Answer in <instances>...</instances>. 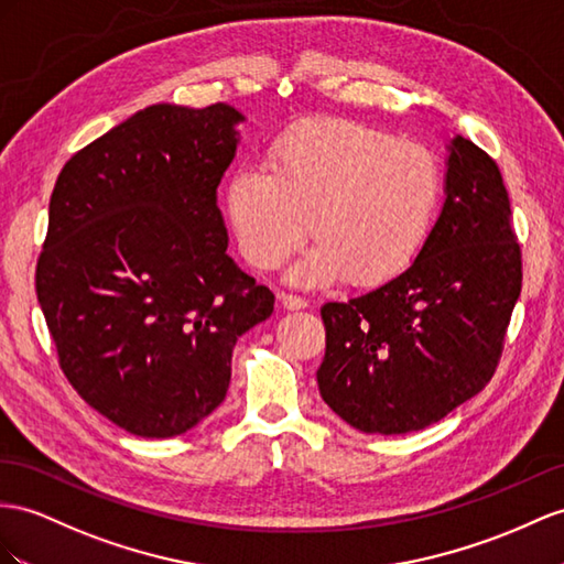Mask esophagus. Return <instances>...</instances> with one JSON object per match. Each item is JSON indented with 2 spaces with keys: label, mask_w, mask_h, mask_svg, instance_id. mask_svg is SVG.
<instances>
[{
  "label": "esophagus",
  "mask_w": 564,
  "mask_h": 564,
  "mask_svg": "<svg viewBox=\"0 0 564 564\" xmlns=\"http://www.w3.org/2000/svg\"><path fill=\"white\" fill-rule=\"evenodd\" d=\"M279 302L283 310H305L307 307V300L293 295V293H279Z\"/></svg>",
  "instance_id": "esophagus-1"
}]
</instances>
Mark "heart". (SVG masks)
Returning <instances> with one entry per match:
<instances>
[{
    "label": "heart",
    "instance_id": "1",
    "mask_svg": "<svg viewBox=\"0 0 564 564\" xmlns=\"http://www.w3.org/2000/svg\"><path fill=\"white\" fill-rule=\"evenodd\" d=\"M443 199L438 156L420 142L348 119H305L271 142L269 166L240 164L226 207L242 254L259 269L297 245L302 285L345 279L373 288L400 276L426 245Z\"/></svg>",
    "mask_w": 564,
    "mask_h": 564
}]
</instances>
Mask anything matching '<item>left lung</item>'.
<instances>
[{"label":"left lung","mask_w":564,"mask_h":564,"mask_svg":"<svg viewBox=\"0 0 564 564\" xmlns=\"http://www.w3.org/2000/svg\"><path fill=\"white\" fill-rule=\"evenodd\" d=\"M447 150L443 209L412 267L322 307L319 393L365 433L426 429L484 391L522 293V250L498 164L462 135Z\"/></svg>","instance_id":"obj_1"}]
</instances>
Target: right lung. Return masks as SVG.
<instances>
[{"instance_id":"right-lung-1","label":"right lung","mask_w":564,"mask_h":564,"mask_svg":"<svg viewBox=\"0 0 564 564\" xmlns=\"http://www.w3.org/2000/svg\"><path fill=\"white\" fill-rule=\"evenodd\" d=\"M242 113L152 105L64 164L35 293L78 395L142 438L221 405L238 338L273 293L226 254L216 187Z\"/></svg>"}]
</instances>
